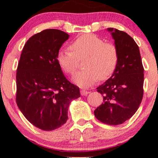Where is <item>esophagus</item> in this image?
I'll return each instance as SVG.
<instances>
[{"instance_id": "obj_1", "label": "esophagus", "mask_w": 158, "mask_h": 158, "mask_svg": "<svg viewBox=\"0 0 158 158\" xmlns=\"http://www.w3.org/2000/svg\"><path fill=\"white\" fill-rule=\"evenodd\" d=\"M90 92L88 91V90H80V94L81 96H86L89 94Z\"/></svg>"}]
</instances>
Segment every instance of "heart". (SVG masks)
<instances>
[{
  "label": "heart",
  "mask_w": 158,
  "mask_h": 158,
  "mask_svg": "<svg viewBox=\"0 0 158 158\" xmlns=\"http://www.w3.org/2000/svg\"><path fill=\"white\" fill-rule=\"evenodd\" d=\"M70 50H60L57 62L65 73L73 76L79 68V61L86 59L85 70L76 74L73 81L81 87H89L99 80L108 79L116 70L119 60L117 47L105 42L94 34L79 36L70 44Z\"/></svg>",
  "instance_id": "heart-1"
}]
</instances>
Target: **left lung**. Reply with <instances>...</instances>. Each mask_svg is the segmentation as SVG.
I'll list each match as a JSON object with an SVG mask.
<instances>
[{"label": "left lung", "mask_w": 158, "mask_h": 158, "mask_svg": "<svg viewBox=\"0 0 158 158\" xmlns=\"http://www.w3.org/2000/svg\"><path fill=\"white\" fill-rule=\"evenodd\" d=\"M118 50L116 70L97 88L103 103L94 110L96 118L105 124L117 126L130 119L138 109L143 96V68L139 47L126 32L108 28Z\"/></svg>", "instance_id": "8db88e82"}]
</instances>
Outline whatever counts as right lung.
Wrapping results in <instances>:
<instances>
[{
    "label": "right lung",
    "mask_w": 158,
    "mask_h": 158,
    "mask_svg": "<svg viewBox=\"0 0 158 158\" xmlns=\"http://www.w3.org/2000/svg\"><path fill=\"white\" fill-rule=\"evenodd\" d=\"M66 32L48 29L35 34L23 47L16 73V103L26 119L44 131H52L68 120L79 87L69 81L57 62V54L69 39Z\"/></svg>",
    "instance_id": "obj_1"
}]
</instances>
